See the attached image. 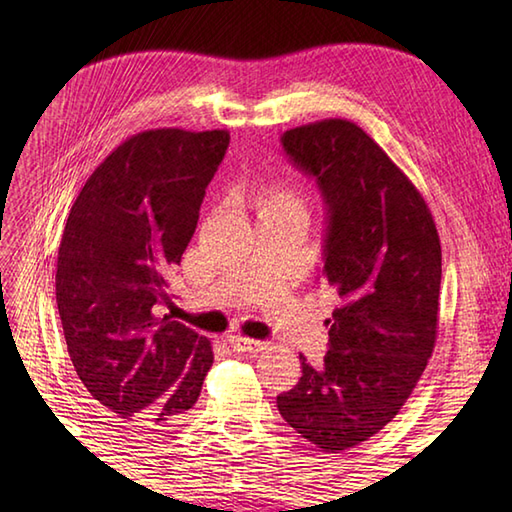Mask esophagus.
<instances>
[{
    "label": "esophagus",
    "instance_id": "1",
    "mask_svg": "<svg viewBox=\"0 0 512 512\" xmlns=\"http://www.w3.org/2000/svg\"><path fill=\"white\" fill-rule=\"evenodd\" d=\"M228 345H231L235 352H242V354H259L268 347V343L246 339V336H228Z\"/></svg>",
    "mask_w": 512,
    "mask_h": 512
}]
</instances>
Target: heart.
<instances>
[{
  "label": "heart",
  "instance_id": "heart-1",
  "mask_svg": "<svg viewBox=\"0 0 512 512\" xmlns=\"http://www.w3.org/2000/svg\"><path fill=\"white\" fill-rule=\"evenodd\" d=\"M259 211H295L306 213V204H303L301 193L297 187L288 182H275L268 184L259 193Z\"/></svg>",
  "mask_w": 512,
  "mask_h": 512
}]
</instances>
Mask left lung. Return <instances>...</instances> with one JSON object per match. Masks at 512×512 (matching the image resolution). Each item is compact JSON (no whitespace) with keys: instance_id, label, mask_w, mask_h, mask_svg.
Masks as SVG:
<instances>
[{"instance_id":"left-lung-1","label":"left lung","mask_w":512,"mask_h":512,"mask_svg":"<svg viewBox=\"0 0 512 512\" xmlns=\"http://www.w3.org/2000/svg\"><path fill=\"white\" fill-rule=\"evenodd\" d=\"M292 165L328 206L323 279L332 312L321 367L301 358L277 407L301 438L339 453L369 440L405 405L438 334L442 250L427 202L361 127L325 118L281 136Z\"/></svg>"}]
</instances>
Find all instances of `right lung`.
<instances>
[{
    "instance_id": "obj_1",
    "label": "right lung",
    "mask_w": 512,
    "mask_h": 512,
    "mask_svg": "<svg viewBox=\"0 0 512 512\" xmlns=\"http://www.w3.org/2000/svg\"><path fill=\"white\" fill-rule=\"evenodd\" d=\"M226 129H147L118 145L74 200L57 259L68 354L94 400L125 424L167 427L200 396L211 341L169 314Z\"/></svg>"
}]
</instances>
